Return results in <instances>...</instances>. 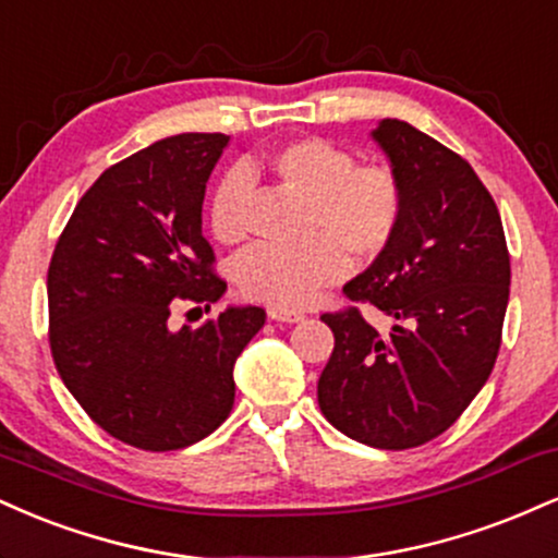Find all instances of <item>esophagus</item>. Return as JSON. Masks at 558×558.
<instances>
[{
    "label": "esophagus",
    "mask_w": 558,
    "mask_h": 558,
    "mask_svg": "<svg viewBox=\"0 0 558 558\" xmlns=\"http://www.w3.org/2000/svg\"><path fill=\"white\" fill-rule=\"evenodd\" d=\"M268 318L281 320V324H300L305 316L300 311H290V307H268Z\"/></svg>",
    "instance_id": "obj_1"
}]
</instances>
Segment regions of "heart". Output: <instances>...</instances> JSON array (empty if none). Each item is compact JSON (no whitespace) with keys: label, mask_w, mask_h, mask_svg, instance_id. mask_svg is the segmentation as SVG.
Wrapping results in <instances>:
<instances>
[{"label":"heart","mask_w":558,"mask_h":558,"mask_svg":"<svg viewBox=\"0 0 558 558\" xmlns=\"http://www.w3.org/2000/svg\"><path fill=\"white\" fill-rule=\"evenodd\" d=\"M277 182L307 198V232L300 247L255 245L238 260V284L251 300L274 307L311 303L324 287L350 271V253L378 258L402 225L404 195L399 177L384 163H355L350 150L324 137H300L266 154ZM251 180L232 169L214 187L208 225L214 238L238 245L245 238Z\"/></svg>","instance_id":"1"}]
</instances>
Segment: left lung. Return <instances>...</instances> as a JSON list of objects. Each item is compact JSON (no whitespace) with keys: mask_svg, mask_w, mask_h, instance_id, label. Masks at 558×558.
<instances>
[{"mask_svg":"<svg viewBox=\"0 0 558 558\" xmlns=\"http://www.w3.org/2000/svg\"><path fill=\"white\" fill-rule=\"evenodd\" d=\"M404 195L397 238L344 294L395 324L378 333L357 307L324 313L333 352L318 404L333 428L376 449L441 436L494 371L509 303L499 208L468 161L402 120L371 133Z\"/></svg>","mask_w":558,"mask_h":558,"instance_id":"1","label":"left lung"}]
</instances>
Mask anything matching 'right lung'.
Here are the masks:
<instances>
[{
	"label": "right lung",
	"instance_id": "add662e5",
	"mask_svg": "<svg viewBox=\"0 0 558 558\" xmlns=\"http://www.w3.org/2000/svg\"><path fill=\"white\" fill-rule=\"evenodd\" d=\"M229 137L182 133L114 163L72 211L49 264V344L70 395L109 436L185 449L234 404V363L266 311L232 305L180 331V300L211 307L227 284L203 238L206 182Z\"/></svg>",
	"mask_w": 558,
	"mask_h": 558
}]
</instances>
